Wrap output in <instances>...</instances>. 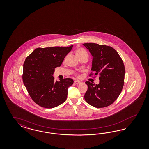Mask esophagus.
<instances>
[{
  "label": "esophagus",
  "instance_id": "esophagus-1",
  "mask_svg": "<svg viewBox=\"0 0 149 149\" xmlns=\"http://www.w3.org/2000/svg\"><path fill=\"white\" fill-rule=\"evenodd\" d=\"M74 82H75V84H77V85H79V84H80L81 83V82L79 81H75Z\"/></svg>",
  "mask_w": 149,
  "mask_h": 149
}]
</instances>
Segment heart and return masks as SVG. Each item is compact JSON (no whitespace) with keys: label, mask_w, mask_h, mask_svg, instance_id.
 Masks as SVG:
<instances>
[{"label":"heart","mask_w":149,"mask_h":149,"mask_svg":"<svg viewBox=\"0 0 149 149\" xmlns=\"http://www.w3.org/2000/svg\"><path fill=\"white\" fill-rule=\"evenodd\" d=\"M76 55H77V57L78 56H87L88 57V53L87 52L86 50L83 49H79L77 50L76 52Z\"/></svg>","instance_id":"b5f03b06"}]
</instances>
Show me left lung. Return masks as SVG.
<instances>
[{"label": "left lung", "instance_id": "1", "mask_svg": "<svg viewBox=\"0 0 149 149\" xmlns=\"http://www.w3.org/2000/svg\"><path fill=\"white\" fill-rule=\"evenodd\" d=\"M83 45L93 57L91 70L99 74V83L86 81L88 89L84 98L95 108H104L113 104L120 95L124 84L125 66L122 59L113 47L95 43Z\"/></svg>", "mask_w": 149, "mask_h": 149}]
</instances>
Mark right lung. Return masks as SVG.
<instances>
[{
  "label": "right lung",
  "instance_id": "obj_1",
  "mask_svg": "<svg viewBox=\"0 0 149 149\" xmlns=\"http://www.w3.org/2000/svg\"><path fill=\"white\" fill-rule=\"evenodd\" d=\"M54 46L37 48L27 57L23 64V82L33 101L46 108H53L67 99L68 88L73 84L72 79L54 81V68L60 67L72 49Z\"/></svg>",
  "mask_w": 149,
  "mask_h": 149
}]
</instances>
